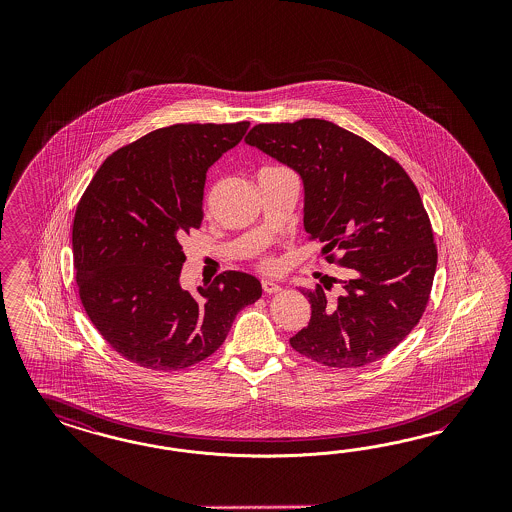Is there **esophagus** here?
Masks as SVG:
<instances>
[{
  "label": "esophagus",
  "instance_id": "34e87169",
  "mask_svg": "<svg viewBox=\"0 0 512 512\" xmlns=\"http://www.w3.org/2000/svg\"><path fill=\"white\" fill-rule=\"evenodd\" d=\"M261 285H263V291L266 295H276V293L281 291V285L276 283V281H270V279H263Z\"/></svg>",
  "mask_w": 512,
  "mask_h": 512
}]
</instances>
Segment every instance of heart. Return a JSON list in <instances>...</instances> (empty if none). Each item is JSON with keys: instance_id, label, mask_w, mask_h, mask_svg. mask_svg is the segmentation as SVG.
Listing matches in <instances>:
<instances>
[{"instance_id": "obj_1", "label": "heart", "mask_w": 512, "mask_h": 512, "mask_svg": "<svg viewBox=\"0 0 512 512\" xmlns=\"http://www.w3.org/2000/svg\"><path fill=\"white\" fill-rule=\"evenodd\" d=\"M259 266L266 270V272H270V270H274L276 268V259L274 257H263L261 261H259Z\"/></svg>"}]
</instances>
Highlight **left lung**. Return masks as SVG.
Returning a JSON list of instances; mask_svg holds the SVG:
<instances>
[{"label": "left lung", "mask_w": 512, "mask_h": 512, "mask_svg": "<svg viewBox=\"0 0 512 512\" xmlns=\"http://www.w3.org/2000/svg\"><path fill=\"white\" fill-rule=\"evenodd\" d=\"M246 142L302 176L308 238L347 270L302 289L310 323L291 347L330 368L387 357L419 325L434 283L437 246L419 189L396 159L319 118L255 125ZM332 282L336 297L325 293Z\"/></svg>", "instance_id": "1"}]
</instances>
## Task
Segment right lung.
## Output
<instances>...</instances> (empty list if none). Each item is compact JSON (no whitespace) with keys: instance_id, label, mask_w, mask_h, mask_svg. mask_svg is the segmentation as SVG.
Instances as JSON below:
<instances>
[{"instance_id":"1","label":"right lung","mask_w":512,"mask_h":512,"mask_svg":"<svg viewBox=\"0 0 512 512\" xmlns=\"http://www.w3.org/2000/svg\"><path fill=\"white\" fill-rule=\"evenodd\" d=\"M249 122L161 127L109 155L78 201L73 259L80 302L110 347L148 370L214 355L259 279L227 270L195 295L180 287L182 238L202 223L206 171Z\"/></svg>"}]
</instances>
